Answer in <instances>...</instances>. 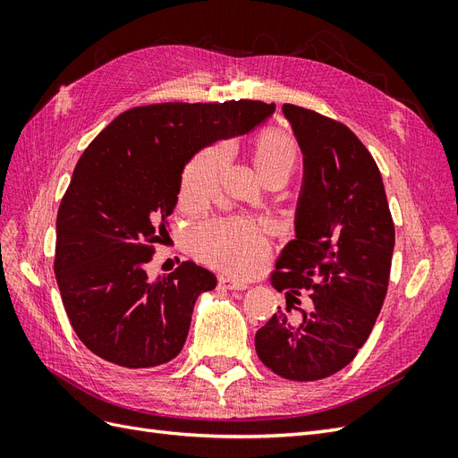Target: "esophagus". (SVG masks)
Instances as JSON below:
<instances>
[{"label": "esophagus", "mask_w": 458, "mask_h": 458, "mask_svg": "<svg viewBox=\"0 0 458 458\" xmlns=\"http://www.w3.org/2000/svg\"><path fill=\"white\" fill-rule=\"evenodd\" d=\"M219 286L227 288V290H244L248 284L244 281L237 279V276L224 275V276H219Z\"/></svg>", "instance_id": "obj_1"}]
</instances>
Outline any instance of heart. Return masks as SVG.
Listing matches in <instances>:
<instances>
[{"label":"heart","mask_w":458,"mask_h":458,"mask_svg":"<svg viewBox=\"0 0 458 458\" xmlns=\"http://www.w3.org/2000/svg\"><path fill=\"white\" fill-rule=\"evenodd\" d=\"M229 152L224 143L204 147L192 157L182 174L177 206L185 214H199L210 208L221 189ZM254 162L266 179L290 175L298 162L294 137L266 128L254 140ZM192 254L217 269L248 275L258 271L271 254V224L254 216H237L206 224L189 234Z\"/></svg>","instance_id":"1"}]
</instances>
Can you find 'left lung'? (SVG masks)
Here are the masks:
<instances>
[{"label":"left lung","instance_id":"obj_1","mask_svg":"<svg viewBox=\"0 0 458 458\" xmlns=\"http://www.w3.org/2000/svg\"><path fill=\"white\" fill-rule=\"evenodd\" d=\"M283 113L303 152V187L296 239L271 275L286 308L256 332V352L279 377L311 382L350 365L367 342L390 284L395 229L359 137L310 108L286 103Z\"/></svg>","mask_w":458,"mask_h":458}]
</instances>
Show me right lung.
I'll list each match as a JSON object with an SVG mask.
<instances>
[{"instance_id": "obj_1", "label": "right lung", "mask_w": 458, "mask_h": 458, "mask_svg": "<svg viewBox=\"0 0 458 458\" xmlns=\"http://www.w3.org/2000/svg\"><path fill=\"white\" fill-rule=\"evenodd\" d=\"M273 110L250 99L133 106L89 143L59 206L53 263L66 315L89 352L148 369L183 350L195 301L216 288V276L183 261L150 281L147 263L168 234L191 157Z\"/></svg>"}]
</instances>
